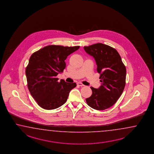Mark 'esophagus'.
<instances>
[{"label": "esophagus", "mask_w": 154, "mask_h": 154, "mask_svg": "<svg viewBox=\"0 0 154 154\" xmlns=\"http://www.w3.org/2000/svg\"><path fill=\"white\" fill-rule=\"evenodd\" d=\"M77 86H84L85 85H83V84H82V83L81 82H78L77 83Z\"/></svg>", "instance_id": "obj_1"}]
</instances>
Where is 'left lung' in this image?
<instances>
[{"mask_svg": "<svg viewBox=\"0 0 154 154\" xmlns=\"http://www.w3.org/2000/svg\"><path fill=\"white\" fill-rule=\"evenodd\" d=\"M87 53L94 57L102 82L98 89L91 87L92 94L86 99L92 109L104 110L114 105L124 91L126 69L119 53L112 47L102 43L84 47Z\"/></svg>", "mask_w": 154, "mask_h": 154, "instance_id": "1", "label": "left lung"}]
</instances>
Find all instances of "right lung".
Segmentation results:
<instances>
[{
    "label": "right lung",
    "instance_id": "1",
    "mask_svg": "<svg viewBox=\"0 0 154 154\" xmlns=\"http://www.w3.org/2000/svg\"><path fill=\"white\" fill-rule=\"evenodd\" d=\"M79 46L50 45L33 53L26 69L28 90L38 105L45 109L60 107L66 102L75 83L58 82L57 75L63 71L68 56Z\"/></svg>",
    "mask_w": 154,
    "mask_h": 154
}]
</instances>
